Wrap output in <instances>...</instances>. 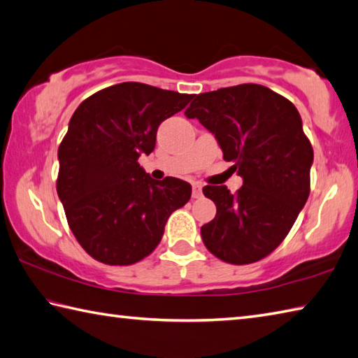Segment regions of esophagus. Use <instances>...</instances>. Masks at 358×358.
Instances as JSON below:
<instances>
[{"instance_id":"1","label":"esophagus","mask_w":358,"mask_h":358,"mask_svg":"<svg viewBox=\"0 0 358 358\" xmlns=\"http://www.w3.org/2000/svg\"><path fill=\"white\" fill-rule=\"evenodd\" d=\"M201 196H203V192H201V185L192 183V199H200Z\"/></svg>"}]
</instances>
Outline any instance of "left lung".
<instances>
[{
    "label": "left lung",
    "instance_id": "8db88e82",
    "mask_svg": "<svg viewBox=\"0 0 358 358\" xmlns=\"http://www.w3.org/2000/svg\"><path fill=\"white\" fill-rule=\"evenodd\" d=\"M214 134L224 159L243 177L227 186L203 187L216 217L200 229L213 255L231 264L268 257L296 222L310 194L313 148L292 103L259 84H239L199 94L186 109Z\"/></svg>",
    "mask_w": 358,
    "mask_h": 358
}]
</instances>
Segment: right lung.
<instances>
[{
    "instance_id": "add662e5",
    "label": "right lung",
    "mask_w": 358,
    "mask_h": 358,
    "mask_svg": "<svg viewBox=\"0 0 358 358\" xmlns=\"http://www.w3.org/2000/svg\"><path fill=\"white\" fill-rule=\"evenodd\" d=\"M194 95L142 83L101 89L76 108L57 150V196L70 230L96 262L128 266L155 250L191 185L153 180L139 166L157 144L161 122Z\"/></svg>"
}]
</instances>
